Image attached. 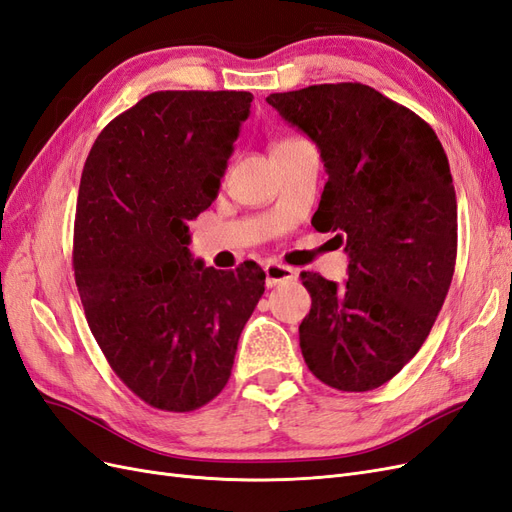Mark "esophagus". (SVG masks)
<instances>
[{"label":"esophagus","mask_w":512,"mask_h":512,"mask_svg":"<svg viewBox=\"0 0 512 512\" xmlns=\"http://www.w3.org/2000/svg\"><path fill=\"white\" fill-rule=\"evenodd\" d=\"M265 275H267V286L273 288L282 282H290L297 277V271L288 265H280V262H273V265L265 267Z\"/></svg>","instance_id":"1"}]
</instances>
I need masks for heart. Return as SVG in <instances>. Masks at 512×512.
Instances as JSON below:
<instances>
[{
	"instance_id": "heart-1",
	"label": "heart",
	"mask_w": 512,
	"mask_h": 512,
	"mask_svg": "<svg viewBox=\"0 0 512 512\" xmlns=\"http://www.w3.org/2000/svg\"><path fill=\"white\" fill-rule=\"evenodd\" d=\"M303 138H297V136H288V138H282V141H277L275 145H273V149L275 147H284V145H294V143H301Z\"/></svg>"
}]
</instances>
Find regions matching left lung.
<instances>
[{
  "label": "left lung",
  "instance_id": "obj_1",
  "mask_svg": "<svg viewBox=\"0 0 512 512\" xmlns=\"http://www.w3.org/2000/svg\"><path fill=\"white\" fill-rule=\"evenodd\" d=\"M267 102L320 149L324 183L312 226L350 256L337 286L303 271L312 309L303 359L337 391H374L427 339L457 260V198L448 158L410 108L363 83L312 85Z\"/></svg>",
  "mask_w": 512,
  "mask_h": 512
}]
</instances>
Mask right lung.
I'll use <instances>...</instances> for the list:
<instances>
[{
	"label": "right lung",
	"mask_w": 512,
	"mask_h": 512,
	"mask_svg": "<svg viewBox=\"0 0 512 512\" xmlns=\"http://www.w3.org/2000/svg\"><path fill=\"white\" fill-rule=\"evenodd\" d=\"M250 91H156L96 138L74 218V280L108 365L151 408L192 412L226 386L265 271L194 262L188 222L218 196Z\"/></svg>",
	"instance_id": "add662e5"
}]
</instances>
